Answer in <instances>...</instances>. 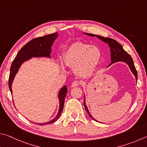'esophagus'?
I'll list each match as a JSON object with an SVG mask.
<instances>
[{
    "mask_svg": "<svg viewBox=\"0 0 147 147\" xmlns=\"http://www.w3.org/2000/svg\"><path fill=\"white\" fill-rule=\"evenodd\" d=\"M80 85V83L78 81H74L73 83L71 84V86L72 87H76V86H78Z\"/></svg>",
    "mask_w": 147,
    "mask_h": 147,
    "instance_id": "obj_1",
    "label": "esophagus"
}]
</instances>
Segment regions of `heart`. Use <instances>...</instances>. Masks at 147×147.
Instances as JSON below:
<instances>
[{
	"mask_svg": "<svg viewBox=\"0 0 147 147\" xmlns=\"http://www.w3.org/2000/svg\"><path fill=\"white\" fill-rule=\"evenodd\" d=\"M101 59L102 52L98 47L76 43L67 49L63 60L67 67L74 69L77 75L86 77L93 73ZM61 69H64L62 65Z\"/></svg>",
	"mask_w": 147,
	"mask_h": 147,
	"instance_id": "obj_1",
	"label": "heart"
}]
</instances>
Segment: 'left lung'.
Here are the masks:
<instances>
[{"mask_svg": "<svg viewBox=\"0 0 147 147\" xmlns=\"http://www.w3.org/2000/svg\"><path fill=\"white\" fill-rule=\"evenodd\" d=\"M86 34L90 36H96L98 39H101L102 41L106 42V43H107L109 45V46L110 47V49H111V63L109 64V65H110L111 64L115 63V62H117V61H121L126 62V63L128 65L129 67H130L131 71L133 72L134 74L136 76V80H138V73H137V70L135 67V65H134L132 58H131V57L130 56V54L127 53V52L124 51L123 48V47H122L121 45L119 43V42L115 41V39H113L109 38H104L102 36H97V35L88 34V33H86ZM84 107H85L86 110L88 111V113L89 115V116H90V117L93 119V120L96 121L95 119L93 118V117L90 115V113H89L88 109L87 108V106L86 105L85 99H84Z\"/></svg>", "mask_w": 147, "mask_h": 147, "instance_id": "8db88e82", "label": "left lung"}]
</instances>
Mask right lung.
I'll list each match as a JSON object with an SVG mask.
<instances>
[{
  "mask_svg": "<svg viewBox=\"0 0 147 147\" xmlns=\"http://www.w3.org/2000/svg\"><path fill=\"white\" fill-rule=\"evenodd\" d=\"M58 37V34L54 33L53 34H49L43 37H39V38H34L28 42L25 45L23 46L21 50L17 53V56L12 62L10 67V73H9L8 86L9 90L11 91V84L16 75L17 72L18 71L19 67L27 59L31 58V57H41L47 56L50 57V54L51 53V47L53 45L54 41ZM67 89V86H65L61 88L59 93V109L58 115L53 120L48 122L47 123L39 124L41 125H44L46 124H51L55 122L58 119L61 111H63L65 97Z\"/></svg>",
  "mask_w": 147,
  "mask_h": 147,
  "instance_id": "add662e5",
  "label": "right lung"
}]
</instances>
